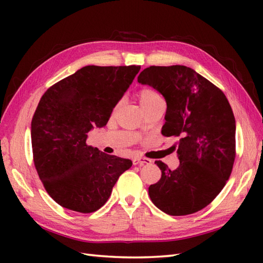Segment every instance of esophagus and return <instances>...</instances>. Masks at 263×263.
Here are the masks:
<instances>
[{"label": "esophagus", "instance_id": "34e87169", "mask_svg": "<svg viewBox=\"0 0 263 263\" xmlns=\"http://www.w3.org/2000/svg\"><path fill=\"white\" fill-rule=\"evenodd\" d=\"M133 165H138V166H143V165H149L152 164V160L148 158H143V157H135L132 159Z\"/></svg>", "mask_w": 263, "mask_h": 263}]
</instances>
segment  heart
I'll return each instance as SVG.
<instances>
[{
    "instance_id": "heart-1",
    "label": "heart",
    "mask_w": 263,
    "mask_h": 263,
    "mask_svg": "<svg viewBox=\"0 0 263 263\" xmlns=\"http://www.w3.org/2000/svg\"><path fill=\"white\" fill-rule=\"evenodd\" d=\"M139 99H140V104L142 107L158 102V100H163L157 91H155L153 89H149V88H144L140 92H139Z\"/></svg>"
}]
</instances>
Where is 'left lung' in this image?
Segmentation results:
<instances>
[{
	"mask_svg": "<svg viewBox=\"0 0 263 263\" xmlns=\"http://www.w3.org/2000/svg\"><path fill=\"white\" fill-rule=\"evenodd\" d=\"M138 82L163 95L167 109L161 133L177 137L175 171L160 160V180L149 186L153 203L184 216L208 205L225 186L235 159L236 123L220 89L184 65L150 66Z\"/></svg>",
	"mask_w": 263,
	"mask_h": 263,
	"instance_id": "1",
	"label": "left lung"
}]
</instances>
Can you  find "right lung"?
Returning <instances> with one entry per match:
<instances>
[{
  "instance_id": "add662e5",
  "label": "right lung",
  "mask_w": 263,
  "mask_h": 263,
  "mask_svg": "<svg viewBox=\"0 0 263 263\" xmlns=\"http://www.w3.org/2000/svg\"><path fill=\"white\" fill-rule=\"evenodd\" d=\"M140 65H88L43 95L31 121L33 163L46 191L63 208L82 214L106 203L130 159L86 143L103 127L135 80Z\"/></svg>"
}]
</instances>
